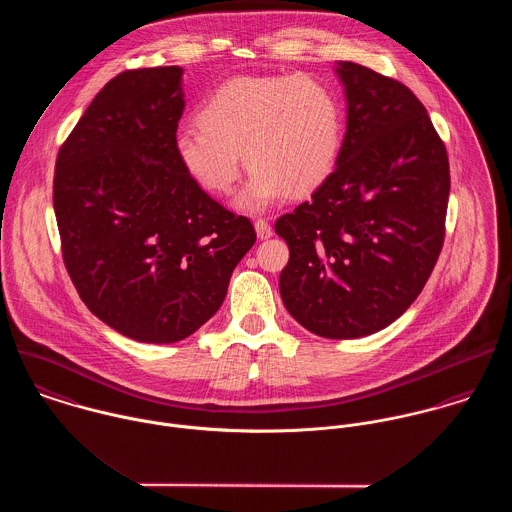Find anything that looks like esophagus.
<instances>
[{"instance_id": "esophagus-1", "label": "esophagus", "mask_w": 512, "mask_h": 512, "mask_svg": "<svg viewBox=\"0 0 512 512\" xmlns=\"http://www.w3.org/2000/svg\"><path fill=\"white\" fill-rule=\"evenodd\" d=\"M254 228H256L258 238H262V240H266V238H270V236L274 234V230H272V226H270V222H268V220H256V222H254Z\"/></svg>"}]
</instances>
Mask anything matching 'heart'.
I'll list each match as a JSON object with an SVG mask.
<instances>
[{"mask_svg":"<svg viewBox=\"0 0 512 512\" xmlns=\"http://www.w3.org/2000/svg\"><path fill=\"white\" fill-rule=\"evenodd\" d=\"M199 128L175 136L185 173L205 191L228 193L252 167L236 207L262 213L290 193L307 195L333 173L345 136L337 94L305 74L238 76L222 82L197 114Z\"/></svg>","mask_w":512,"mask_h":512,"instance_id":"heart-1","label":"heart"}]
</instances>
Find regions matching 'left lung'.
Listing matches in <instances>:
<instances>
[{"mask_svg":"<svg viewBox=\"0 0 512 512\" xmlns=\"http://www.w3.org/2000/svg\"><path fill=\"white\" fill-rule=\"evenodd\" d=\"M335 73L347 132L327 181L276 222L290 246L280 293L307 331L359 339L424 290L443 244L449 161L408 86L351 61Z\"/></svg>","mask_w":512,"mask_h":512,"instance_id":"left-lung-1","label":"left lung"}]
</instances>
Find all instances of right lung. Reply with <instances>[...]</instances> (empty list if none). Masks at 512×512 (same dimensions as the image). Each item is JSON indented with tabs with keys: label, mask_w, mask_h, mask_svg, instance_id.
Returning a JSON list of instances; mask_svg holds the SVG:
<instances>
[{
	"label": "right lung",
	"mask_w": 512,
	"mask_h": 512,
	"mask_svg": "<svg viewBox=\"0 0 512 512\" xmlns=\"http://www.w3.org/2000/svg\"><path fill=\"white\" fill-rule=\"evenodd\" d=\"M183 69L112 78L90 102L55 165L63 258L86 307L140 343H177L219 311L254 246L234 217L181 167Z\"/></svg>",
	"instance_id": "add662e5"
}]
</instances>
